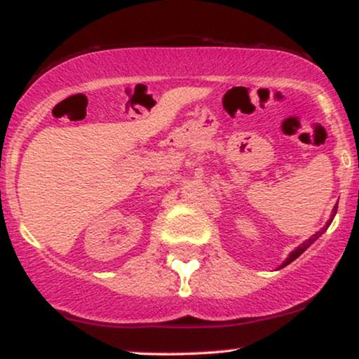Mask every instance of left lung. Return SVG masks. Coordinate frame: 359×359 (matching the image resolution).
Returning <instances> with one entry per match:
<instances>
[{"mask_svg": "<svg viewBox=\"0 0 359 359\" xmlns=\"http://www.w3.org/2000/svg\"><path fill=\"white\" fill-rule=\"evenodd\" d=\"M336 211H338V203H336V206L333 208V213H331V218H330V221H328V223H326V226H325V228H323V229H321V231H318L316 234H313V236H311V238H309V240H306V241H304V243H302V245H299L298 248H296V250H294V251H291V253H290V256H287V258H286L285 261H283V264H281V266H280V268H285V266H287V264H290V263H291V261H294L296 258H298V256H302V255L304 253V251H306V250H308V248H309V246H311V245H313V243H315V241L318 240V238H320V236H321V234L326 231V229H328V226H330V224H331V221H333V218H334V216H336Z\"/></svg>", "mask_w": 359, "mask_h": 359, "instance_id": "1", "label": "left lung"}]
</instances>
